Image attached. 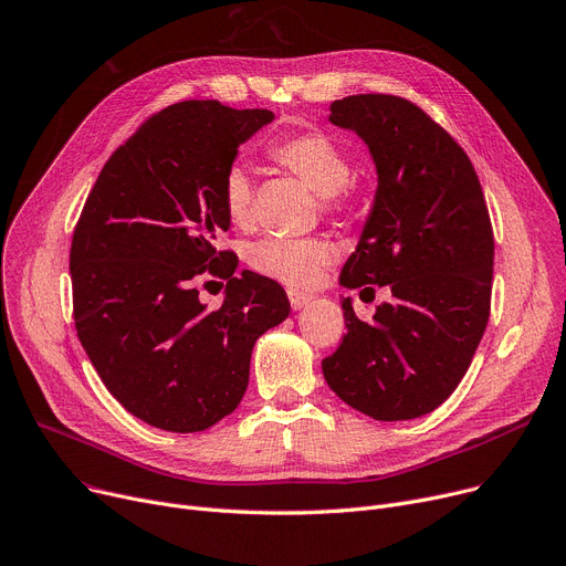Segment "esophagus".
<instances>
[{
	"instance_id": "esophagus-1",
	"label": "esophagus",
	"mask_w": 566,
	"mask_h": 566,
	"mask_svg": "<svg viewBox=\"0 0 566 566\" xmlns=\"http://www.w3.org/2000/svg\"><path fill=\"white\" fill-rule=\"evenodd\" d=\"M314 295L310 293H300V291H289V303H291V310L297 312V310H305L312 305Z\"/></svg>"
}]
</instances>
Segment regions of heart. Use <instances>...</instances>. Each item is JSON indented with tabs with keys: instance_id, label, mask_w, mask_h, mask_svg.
Masks as SVG:
<instances>
[{
	"instance_id": "obj_1",
	"label": "heart",
	"mask_w": 566,
	"mask_h": 566,
	"mask_svg": "<svg viewBox=\"0 0 566 566\" xmlns=\"http://www.w3.org/2000/svg\"><path fill=\"white\" fill-rule=\"evenodd\" d=\"M269 155L325 198L329 207L338 205L350 177V161L332 136L316 129L291 134L273 140ZM222 205L232 222L245 224L250 220L252 177L243 164H232L224 172ZM329 259L332 248L318 239H266L252 252L259 273L291 286L312 284Z\"/></svg>"
}]
</instances>
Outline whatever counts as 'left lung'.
<instances>
[{"mask_svg": "<svg viewBox=\"0 0 566 566\" xmlns=\"http://www.w3.org/2000/svg\"><path fill=\"white\" fill-rule=\"evenodd\" d=\"M329 123L368 147L378 188L338 284L389 286L370 323L344 297L348 332L323 359L329 389L375 421H409L458 389L489 321L494 234L464 149L396 95H350Z\"/></svg>", "mask_w": 566, "mask_h": 566, "instance_id": "left-lung-1", "label": "left lung"}]
</instances>
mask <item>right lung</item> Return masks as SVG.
<instances>
[{
  "instance_id": "1",
  "label": "right lung",
  "mask_w": 566,
  "mask_h": 566,
  "mask_svg": "<svg viewBox=\"0 0 566 566\" xmlns=\"http://www.w3.org/2000/svg\"><path fill=\"white\" fill-rule=\"evenodd\" d=\"M273 118L216 99L164 108L111 155L74 228L80 342L111 396L155 428L202 432L232 413L256 338L291 312L277 282L237 275L234 252L216 250L224 172ZM207 272L229 280L216 313L192 286Z\"/></svg>"
}]
</instances>
